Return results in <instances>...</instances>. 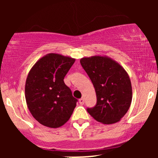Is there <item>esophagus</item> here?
<instances>
[{
    "label": "esophagus",
    "mask_w": 158,
    "mask_h": 158,
    "mask_svg": "<svg viewBox=\"0 0 158 158\" xmlns=\"http://www.w3.org/2000/svg\"><path fill=\"white\" fill-rule=\"evenodd\" d=\"M79 103H80V105H83V104H84V102H85L84 98H81V99H79Z\"/></svg>",
    "instance_id": "34e87169"
}]
</instances>
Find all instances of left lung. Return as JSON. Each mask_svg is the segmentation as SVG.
Returning <instances> with one entry per match:
<instances>
[{"label":"left lung","instance_id":"8db88e82","mask_svg":"<svg viewBox=\"0 0 158 158\" xmlns=\"http://www.w3.org/2000/svg\"><path fill=\"white\" fill-rule=\"evenodd\" d=\"M80 63L97 94V105L88 108V112L103 124L117 123L131 103L132 88L128 74L118 62L106 56L84 57Z\"/></svg>","mask_w":158,"mask_h":158}]
</instances>
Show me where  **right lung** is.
<instances>
[{
    "instance_id": "add662e5",
    "label": "right lung",
    "mask_w": 158,
    "mask_h": 158,
    "mask_svg": "<svg viewBox=\"0 0 158 158\" xmlns=\"http://www.w3.org/2000/svg\"><path fill=\"white\" fill-rule=\"evenodd\" d=\"M75 59L58 53H48L32 66L25 84L28 109L39 123L59 128L71 117L77 99L64 84V78Z\"/></svg>"
}]
</instances>
